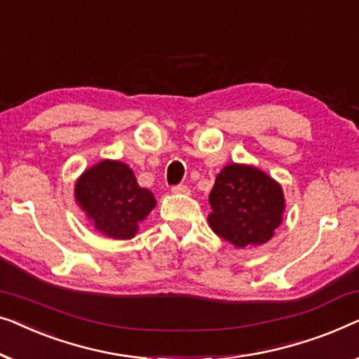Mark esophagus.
Wrapping results in <instances>:
<instances>
[{
  "mask_svg": "<svg viewBox=\"0 0 359 359\" xmlns=\"http://www.w3.org/2000/svg\"><path fill=\"white\" fill-rule=\"evenodd\" d=\"M172 194H175V195H189L190 189L184 184H179V185L172 187Z\"/></svg>",
  "mask_w": 359,
  "mask_h": 359,
  "instance_id": "obj_1",
  "label": "esophagus"
}]
</instances>
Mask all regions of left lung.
Returning a JSON list of instances; mask_svg holds the SVG:
<instances>
[{"label": "left lung", "instance_id": "1", "mask_svg": "<svg viewBox=\"0 0 359 359\" xmlns=\"http://www.w3.org/2000/svg\"><path fill=\"white\" fill-rule=\"evenodd\" d=\"M210 228L236 247L269 242L283 221L285 196L278 182L264 170L228 164L210 191Z\"/></svg>", "mask_w": 359, "mask_h": 359}]
</instances>
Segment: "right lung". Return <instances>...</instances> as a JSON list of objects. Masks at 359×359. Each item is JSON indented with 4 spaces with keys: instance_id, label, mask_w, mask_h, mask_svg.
Listing matches in <instances>:
<instances>
[{
    "instance_id": "add662e5",
    "label": "right lung",
    "mask_w": 359,
    "mask_h": 359,
    "mask_svg": "<svg viewBox=\"0 0 359 359\" xmlns=\"http://www.w3.org/2000/svg\"><path fill=\"white\" fill-rule=\"evenodd\" d=\"M74 198L94 228L112 239H131L138 224L156 206L127 164L104 159L84 170L74 185Z\"/></svg>"
}]
</instances>
